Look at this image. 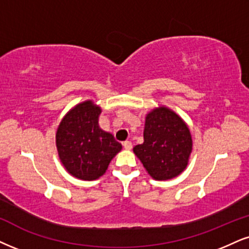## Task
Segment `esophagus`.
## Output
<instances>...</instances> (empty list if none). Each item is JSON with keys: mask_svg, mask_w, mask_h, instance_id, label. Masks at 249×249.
<instances>
[{"mask_svg": "<svg viewBox=\"0 0 249 249\" xmlns=\"http://www.w3.org/2000/svg\"><path fill=\"white\" fill-rule=\"evenodd\" d=\"M124 148L125 150H131L133 149V143L130 141H125V142H124Z\"/></svg>", "mask_w": 249, "mask_h": 249, "instance_id": "1", "label": "esophagus"}]
</instances>
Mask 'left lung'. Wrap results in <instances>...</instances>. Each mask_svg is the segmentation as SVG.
Wrapping results in <instances>:
<instances>
[{"instance_id": "8db88e82", "label": "left lung", "mask_w": 249, "mask_h": 249, "mask_svg": "<svg viewBox=\"0 0 249 249\" xmlns=\"http://www.w3.org/2000/svg\"><path fill=\"white\" fill-rule=\"evenodd\" d=\"M144 142L134 148L148 173L156 180H168L185 170L192 152L187 124L173 110L160 107L146 115Z\"/></svg>"}]
</instances>
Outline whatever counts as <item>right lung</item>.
I'll return each instance as SVG.
<instances>
[{
  "label": "right lung",
  "mask_w": 249,
  "mask_h": 249,
  "mask_svg": "<svg viewBox=\"0 0 249 249\" xmlns=\"http://www.w3.org/2000/svg\"><path fill=\"white\" fill-rule=\"evenodd\" d=\"M100 107L90 100L84 101L73 107L57 128L60 159L66 170L77 179H98L122 148L112 134L100 129Z\"/></svg>",
  "instance_id": "1"
}]
</instances>
